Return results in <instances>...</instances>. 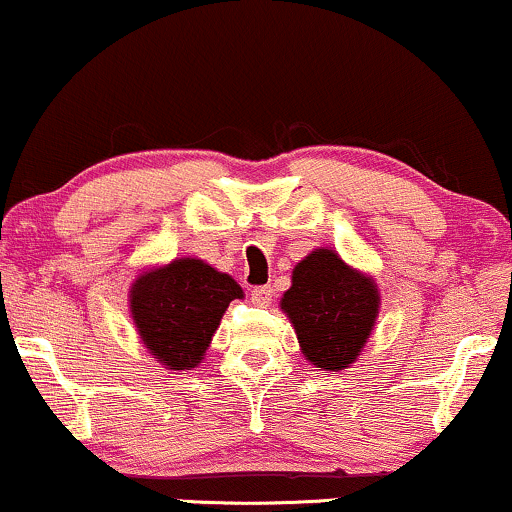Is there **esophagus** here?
<instances>
[{
    "instance_id": "34e87169",
    "label": "esophagus",
    "mask_w": 512,
    "mask_h": 512,
    "mask_svg": "<svg viewBox=\"0 0 512 512\" xmlns=\"http://www.w3.org/2000/svg\"><path fill=\"white\" fill-rule=\"evenodd\" d=\"M250 295H252V304H257V307H269L274 290H271V286H255L250 290Z\"/></svg>"
}]
</instances>
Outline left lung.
<instances>
[{"label":"left lung","instance_id":"8db88e82","mask_svg":"<svg viewBox=\"0 0 512 512\" xmlns=\"http://www.w3.org/2000/svg\"><path fill=\"white\" fill-rule=\"evenodd\" d=\"M378 288L333 250H314L297 264L281 309L288 314L302 354L316 368L342 371L357 361L378 316Z\"/></svg>","mask_w":512,"mask_h":512}]
</instances>
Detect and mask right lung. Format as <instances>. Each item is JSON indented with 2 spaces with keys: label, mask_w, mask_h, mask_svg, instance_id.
<instances>
[{
  "label": "right lung",
  "mask_w": 512,
  "mask_h": 512,
  "mask_svg": "<svg viewBox=\"0 0 512 512\" xmlns=\"http://www.w3.org/2000/svg\"><path fill=\"white\" fill-rule=\"evenodd\" d=\"M236 297H243V290L229 274L184 257L139 276L129 300L153 359L172 371H191L205 357L226 307Z\"/></svg>",
  "instance_id": "add662e5"
}]
</instances>
